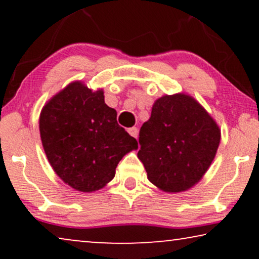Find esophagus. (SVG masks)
Wrapping results in <instances>:
<instances>
[{"instance_id": "esophagus-1", "label": "esophagus", "mask_w": 259, "mask_h": 259, "mask_svg": "<svg viewBox=\"0 0 259 259\" xmlns=\"http://www.w3.org/2000/svg\"><path fill=\"white\" fill-rule=\"evenodd\" d=\"M128 133L132 137L137 138L138 137V128H137V127H132V128H128Z\"/></svg>"}]
</instances>
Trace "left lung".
<instances>
[{
  "label": "left lung",
  "mask_w": 259,
  "mask_h": 259,
  "mask_svg": "<svg viewBox=\"0 0 259 259\" xmlns=\"http://www.w3.org/2000/svg\"><path fill=\"white\" fill-rule=\"evenodd\" d=\"M219 141L217 123L193 98L165 95L141 126L138 158L152 184L165 192H182L203 178Z\"/></svg>",
  "instance_id": "left-lung-1"
}]
</instances>
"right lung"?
<instances>
[{
    "label": "right lung",
    "mask_w": 259,
    "mask_h": 259,
    "mask_svg": "<svg viewBox=\"0 0 259 259\" xmlns=\"http://www.w3.org/2000/svg\"><path fill=\"white\" fill-rule=\"evenodd\" d=\"M40 134L56 175L81 192L104 187L123 155L138 148L137 140L118 125L115 109L105 104L104 92L79 81L45 106Z\"/></svg>",
    "instance_id": "right-lung-1"
}]
</instances>
